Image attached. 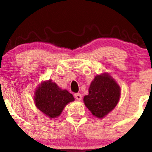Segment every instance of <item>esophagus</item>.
Masks as SVG:
<instances>
[{"mask_svg":"<svg viewBox=\"0 0 152 152\" xmlns=\"http://www.w3.org/2000/svg\"><path fill=\"white\" fill-rule=\"evenodd\" d=\"M74 97L75 98H76V99H77V100H78V101H80V100H81V99H82V96H81V95L80 94H74Z\"/></svg>","mask_w":152,"mask_h":152,"instance_id":"1","label":"esophagus"}]
</instances>
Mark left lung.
<instances>
[{
    "label": "left lung",
    "mask_w": 152,
    "mask_h": 152,
    "mask_svg": "<svg viewBox=\"0 0 152 152\" xmlns=\"http://www.w3.org/2000/svg\"><path fill=\"white\" fill-rule=\"evenodd\" d=\"M120 95L118 83L105 73L95 76L88 88V94L83 97V102L94 116L102 118L117 105Z\"/></svg>",
    "instance_id": "obj_1"
}]
</instances>
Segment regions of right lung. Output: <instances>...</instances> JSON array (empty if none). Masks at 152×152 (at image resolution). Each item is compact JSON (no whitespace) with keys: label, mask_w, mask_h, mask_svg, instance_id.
Returning <instances> with one entry per match:
<instances>
[{"label":"right lung","mask_w":152,"mask_h":152,"mask_svg":"<svg viewBox=\"0 0 152 152\" xmlns=\"http://www.w3.org/2000/svg\"><path fill=\"white\" fill-rule=\"evenodd\" d=\"M74 101L72 94L67 90H62L51 80L42 82L35 91L36 107L51 118L60 116L64 107Z\"/></svg>","instance_id":"right-lung-1"}]
</instances>
